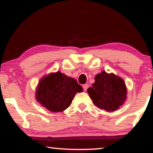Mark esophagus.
Here are the masks:
<instances>
[{
  "label": "esophagus",
  "mask_w": 153,
  "mask_h": 153,
  "mask_svg": "<svg viewBox=\"0 0 153 153\" xmlns=\"http://www.w3.org/2000/svg\"><path fill=\"white\" fill-rule=\"evenodd\" d=\"M82 87H83V89L85 90V91H87L88 87H89V85H87V84H85V85H84L82 86Z\"/></svg>",
  "instance_id": "obj_1"
}]
</instances>
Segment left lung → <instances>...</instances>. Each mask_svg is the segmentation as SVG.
Here are the masks:
<instances>
[{
    "label": "left lung",
    "instance_id": "1",
    "mask_svg": "<svg viewBox=\"0 0 153 153\" xmlns=\"http://www.w3.org/2000/svg\"><path fill=\"white\" fill-rule=\"evenodd\" d=\"M87 92L94 105L107 111L119 109L127 98L126 84L121 77L102 71L95 76V82Z\"/></svg>",
    "mask_w": 153,
    "mask_h": 153
}]
</instances>
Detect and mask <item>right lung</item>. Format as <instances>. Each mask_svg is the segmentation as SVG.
<instances>
[{
	"label": "right lung",
	"mask_w": 153,
	"mask_h": 153,
	"mask_svg": "<svg viewBox=\"0 0 153 153\" xmlns=\"http://www.w3.org/2000/svg\"><path fill=\"white\" fill-rule=\"evenodd\" d=\"M76 79L57 71L44 76L39 82L36 99L52 112L65 110L71 104L77 92L82 91Z\"/></svg>",
	"instance_id": "right-lung-1"
}]
</instances>
